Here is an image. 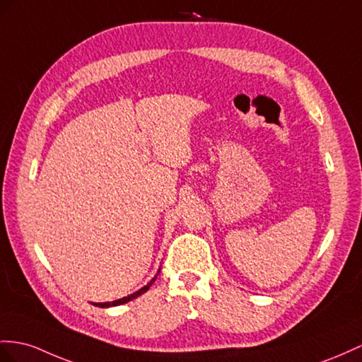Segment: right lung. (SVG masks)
<instances>
[{"instance_id": "right-lung-1", "label": "right lung", "mask_w": 362, "mask_h": 362, "mask_svg": "<svg viewBox=\"0 0 362 362\" xmlns=\"http://www.w3.org/2000/svg\"><path fill=\"white\" fill-rule=\"evenodd\" d=\"M154 280H156V276L153 278V280L148 283L146 286H144L142 289H139L137 292H134V293H132V295H128V296H124V298H120V300H116V301H111V303H93L95 305H98V308H110V305H120V304H125V303H128V301H132V300H134V298H137L139 295H142L144 292H146L148 289H150L151 287V284L154 283Z\"/></svg>"}]
</instances>
